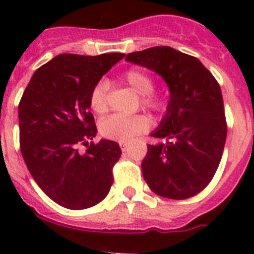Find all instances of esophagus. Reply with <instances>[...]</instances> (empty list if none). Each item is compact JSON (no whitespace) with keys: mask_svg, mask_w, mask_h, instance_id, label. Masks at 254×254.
Returning a JSON list of instances; mask_svg holds the SVG:
<instances>
[{"mask_svg":"<svg viewBox=\"0 0 254 254\" xmlns=\"http://www.w3.org/2000/svg\"><path fill=\"white\" fill-rule=\"evenodd\" d=\"M120 146H121V149H122V151H126V150L128 149L129 143L128 142H121Z\"/></svg>","mask_w":254,"mask_h":254,"instance_id":"esophagus-1","label":"esophagus"}]
</instances>
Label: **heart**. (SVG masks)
<instances>
[{"label": "heart", "instance_id": "obj_1", "mask_svg": "<svg viewBox=\"0 0 254 254\" xmlns=\"http://www.w3.org/2000/svg\"><path fill=\"white\" fill-rule=\"evenodd\" d=\"M126 85H128L136 94L141 95V103L143 107H147L154 111H163L165 102L160 96L152 94L154 80L147 72L141 68H129L122 76ZM108 84L100 81L93 87L89 103L95 113L103 114L108 109ZM150 127V120L143 114L126 117L121 114H113L100 122V133L107 138L116 141H128L136 134L147 131Z\"/></svg>", "mask_w": 254, "mask_h": 254}]
</instances>
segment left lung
<instances>
[{
    "label": "left lung",
    "instance_id": "1",
    "mask_svg": "<svg viewBox=\"0 0 254 254\" xmlns=\"http://www.w3.org/2000/svg\"><path fill=\"white\" fill-rule=\"evenodd\" d=\"M126 61L155 71L169 87L167 113L150 136L143 178L154 193L186 199L199 193L219 167L226 140L220 85L196 57L170 47L128 53Z\"/></svg>",
    "mask_w": 254,
    "mask_h": 254
}]
</instances>
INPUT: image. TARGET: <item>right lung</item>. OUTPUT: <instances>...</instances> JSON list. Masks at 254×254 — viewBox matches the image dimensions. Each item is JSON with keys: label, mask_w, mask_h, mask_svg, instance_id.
Segmentation results:
<instances>
[{"label": "right lung", "mask_w": 254, "mask_h": 254, "mask_svg": "<svg viewBox=\"0 0 254 254\" xmlns=\"http://www.w3.org/2000/svg\"><path fill=\"white\" fill-rule=\"evenodd\" d=\"M123 57L56 56L35 71L20 100V149L26 167L44 193L69 210L95 206L113 185L112 170L122 151L111 140L90 142L98 129L89 96Z\"/></svg>", "instance_id": "add662e5"}]
</instances>
